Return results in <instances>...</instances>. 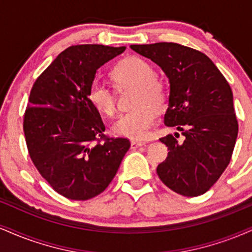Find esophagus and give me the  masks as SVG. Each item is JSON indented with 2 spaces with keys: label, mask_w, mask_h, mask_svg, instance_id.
Returning a JSON list of instances; mask_svg holds the SVG:
<instances>
[{
  "label": "esophagus",
  "mask_w": 252,
  "mask_h": 252,
  "mask_svg": "<svg viewBox=\"0 0 252 252\" xmlns=\"http://www.w3.org/2000/svg\"><path fill=\"white\" fill-rule=\"evenodd\" d=\"M131 149H136V148H140L146 144V142H142V141H131Z\"/></svg>",
  "instance_id": "obj_1"
}]
</instances>
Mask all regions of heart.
Masks as SVG:
<instances>
[{
	"label": "heart",
	"instance_id": "obj_1",
	"mask_svg": "<svg viewBox=\"0 0 252 252\" xmlns=\"http://www.w3.org/2000/svg\"><path fill=\"white\" fill-rule=\"evenodd\" d=\"M111 77L117 89L137 88L134 102L137 109L121 115L111 126L112 132L132 140H143L156 121L155 108H161L166 102V86L156 77L152 63L140 57L123 59L112 70ZM88 98L100 114L112 116L116 111V94L102 80L94 79L90 84Z\"/></svg>",
	"mask_w": 252,
	"mask_h": 252
}]
</instances>
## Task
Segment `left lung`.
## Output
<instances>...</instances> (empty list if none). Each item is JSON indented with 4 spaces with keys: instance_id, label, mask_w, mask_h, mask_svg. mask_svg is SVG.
Instances as JSON below:
<instances>
[{
    "instance_id": "1",
    "label": "left lung",
    "mask_w": 252,
    "mask_h": 252,
    "mask_svg": "<svg viewBox=\"0 0 252 252\" xmlns=\"http://www.w3.org/2000/svg\"><path fill=\"white\" fill-rule=\"evenodd\" d=\"M130 48L160 66L168 78L164 124L185 136L182 143L173 135L160 138L169 153L158 166V178L181 195L204 194L220 178L235 148L238 122L232 90L212 60L193 48L174 42Z\"/></svg>"
}]
</instances>
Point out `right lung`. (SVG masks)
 Listing matches in <instances>:
<instances>
[{
  "instance_id": "add662e5",
  "label": "right lung",
  "mask_w": 252,
  "mask_h": 252,
  "mask_svg": "<svg viewBox=\"0 0 252 252\" xmlns=\"http://www.w3.org/2000/svg\"><path fill=\"white\" fill-rule=\"evenodd\" d=\"M124 51L126 46H71L32 88L24 120L30 156L52 189L71 200L100 194L130 148L126 138L103 134L99 112L88 98L98 68Z\"/></svg>"
}]
</instances>
